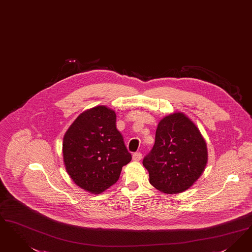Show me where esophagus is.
<instances>
[{"label": "esophagus", "instance_id": "1", "mask_svg": "<svg viewBox=\"0 0 252 252\" xmlns=\"http://www.w3.org/2000/svg\"><path fill=\"white\" fill-rule=\"evenodd\" d=\"M132 158H133V160H135V161H139V160H141V153H140V152H136V153H134Z\"/></svg>", "mask_w": 252, "mask_h": 252}]
</instances>
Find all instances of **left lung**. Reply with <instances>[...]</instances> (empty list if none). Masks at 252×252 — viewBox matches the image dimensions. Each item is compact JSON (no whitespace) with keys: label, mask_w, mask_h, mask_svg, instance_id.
Masks as SVG:
<instances>
[{"label":"left lung","mask_w":252,"mask_h":252,"mask_svg":"<svg viewBox=\"0 0 252 252\" xmlns=\"http://www.w3.org/2000/svg\"><path fill=\"white\" fill-rule=\"evenodd\" d=\"M207 160L206 142L197 126L185 113L174 112L158 123L154 147L142 164L153 187L177 194L200 178Z\"/></svg>","instance_id":"1"}]
</instances>
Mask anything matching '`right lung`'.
I'll return each instance as SVG.
<instances>
[{"instance_id": "right-lung-1", "label": "right lung", "mask_w": 252, "mask_h": 252, "mask_svg": "<svg viewBox=\"0 0 252 252\" xmlns=\"http://www.w3.org/2000/svg\"><path fill=\"white\" fill-rule=\"evenodd\" d=\"M115 124V111L96 106L81 113L63 136L65 170L78 187L92 194L114 185L123 166L131 161Z\"/></svg>"}]
</instances>
